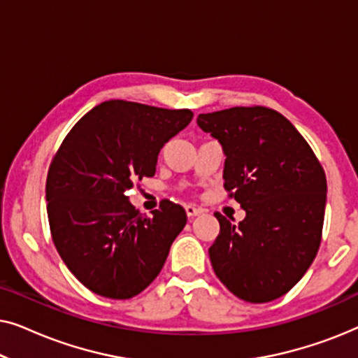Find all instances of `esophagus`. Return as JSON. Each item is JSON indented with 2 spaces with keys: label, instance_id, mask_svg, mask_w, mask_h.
<instances>
[{
  "label": "esophagus",
  "instance_id": "obj_1",
  "mask_svg": "<svg viewBox=\"0 0 358 358\" xmlns=\"http://www.w3.org/2000/svg\"><path fill=\"white\" fill-rule=\"evenodd\" d=\"M185 213H187V217H197V215H200L202 213V208H199V207H195V205H192V203H189V205H185Z\"/></svg>",
  "mask_w": 358,
  "mask_h": 358
}]
</instances>
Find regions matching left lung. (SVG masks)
<instances>
[{
	"instance_id": "1",
	"label": "left lung",
	"mask_w": 358,
	"mask_h": 358,
	"mask_svg": "<svg viewBox=\"0 0 358 358\" xmlns=\"http://www.w3.org/2000/svg\"><path fill=\"white\" fill-rule=\"evenodd\" d=\"M197 124L222 145L224 189L246 212L238 224L215 213L213 271L244 301L280 298L320 249L327 192L322 166L292 122L268 107L200 114Z\"/></svg>"
}]
</instances>
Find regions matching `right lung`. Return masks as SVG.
<instances>
[{
	"label": "right lung",
	"mask_w": 358,
	"mask_h": 358,
	"mask_svg": "<svg viewBox=\"0 0 358 358\" xmlns=\"http://www.w3.org/2000/svg\"><path fill=\"white\" fill-rule=\"evenodd\" d=\"M189 109L106 101L76 122L47 176V213L63 262L97 295L127 300L158 277L185 210L163 200L141 217L125 190L156 173L164 143L190 124Z\"/></svg>",
	"instance_id": "add662e5"
}]
</instances>
